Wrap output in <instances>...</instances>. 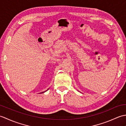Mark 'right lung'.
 Masks as SVG:
<instances>
[{"label": "right lung", "mask_w": 126, "mask_h": 126, "mask_svg": "<svg viewBox=\"0 0 126 126\" xmlns=\"http://www.w3.org/2000/svg\"><path fill=\"white\" fill-rule=\"evenodd\" d=\"M48 89H47V90H48ZM46 91H47V90H46ZM44 92H42V93H44Z\"/></svg>", "instance_id": "1"}]
</instances>
